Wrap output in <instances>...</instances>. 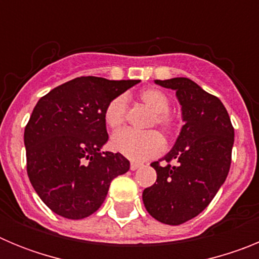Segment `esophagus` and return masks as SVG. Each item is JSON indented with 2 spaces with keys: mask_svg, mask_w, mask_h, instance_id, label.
<instances>
[{
  "mask_svg": "<svg viewBox=\"0 0 259 259\" xmlns=\"http://www.w3.org/2000/svg\"><path fill=\"white\" fill-rule=\"evenodd\" d=\"M140 167H141V163H136V162H132V163H131V170L132 171L137 170V168H140Z\"/></svg>",
  "mask_w": 259,
  "mask_h": 259,
  "instance_id": "34e87169",
  "label": "esophagus"
}]
</instances>
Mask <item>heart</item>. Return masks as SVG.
<instances>
[{
  "mask_svg": "<svg viewBox=\"0 0 259 259\" xmlns=\"http://www.w3.org/2000/svg\"><path fill=\"white\" fill-rule=\"evenodd\" d=\"M140 101L153 113L148 125H158L164 134L170 135L175 128V120L168 114L170 100L163 92L155 88H146L139 95ZM127 114V98L118 96L107 104L105 109V123L111 130H118L124 123ZM111 146L116 153H120L132 161L143 162L155 157L163 150L164 141L157 131L136 132L123 130L116 132L111 139Z\"/></svg>",
  "mask_w": 259,
  "mask_h": 259,
  "instance_id": "obj_1",
  "label": "heart"
}]
</instances>
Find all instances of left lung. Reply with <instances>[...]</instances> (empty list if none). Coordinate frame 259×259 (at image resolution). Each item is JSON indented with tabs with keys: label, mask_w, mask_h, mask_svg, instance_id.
Returning a JSON list of instances; mask_svg holds the SVG:
<instances>
[{
	"label": "left lung",
	"mask_w": 259,
	"mask_h": 259,
	"mask_svg": "<svg viewBox=\"0 0 259 259\" xmlns=\"http://www.w3.org/2000/svg\"><path fill=\"white\" fill-rule=\"evenodd\" d=\"M154 83L175 91L184 125L172 149L159 159L166 164H150L157 180L144 189L143 202L153 218L178 226L205 210L226 182L235 134L221 100L193 80L172 77Z\"/></svg>",
	"instance_id": "8db88e82"
}]
</instances>
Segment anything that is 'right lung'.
Here are the masks:
<instances>
[{
  "label": "right lung",
  "mask_w": 259,
  "mask_h": 259,
  "mask_svg": "<svg viewBox=\"0 0 259 259\" xmlns=\"http://www.w3.org/2000/svg\"><path fill=\"white\" fill-rule=\"evenodd\" d=\"M140 80L81 76L41 97L24 130L27 172L52 211L83 219L100 209L110 183L130 170L120 153L102 152L109 140L105 109Z\"/></svg>",
  "instance_id": "1"
}]
</instances>
